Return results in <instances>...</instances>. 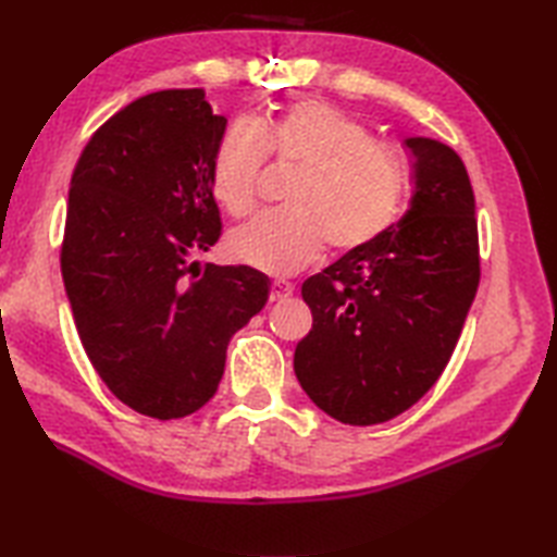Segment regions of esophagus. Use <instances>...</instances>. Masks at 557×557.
Segmentation results:
<instances>
[{
    "label": "esophagus",
    "mask_w": 557,
    "mask_h": 557,
    "mask_svg": "<svg viewBox=\"0 0 557 557\" xmlns=\"http://www.w3.org/2000/svg\"><path fill=\"white\" fill-rule=\"evenodd\" d=\"M294 294V287L285 280H275L270 285V301H285Z\"/></svg>",
    "instance_id": "esophagus-1"
}]
</instances>
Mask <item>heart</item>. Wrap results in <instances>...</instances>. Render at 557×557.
<instances>
[{
	"instance_id": "heart-1",
	"label": "heart",
	"mask_w": 557,
	"mask_h": 557,
	"mask_svg": "<svg viewBox=\"0 0 557 557\" xmlns=\"http://www.w3.org/2000/svg\"><path fill=\"white\" fill-rule=\"evenodd\" d=\"M299 170L285 208L236 230L227 251L268 275H294L321 258L361 251L393 224L405 170L397 152L369 128L325 102H297L263 122H236L222 134L210 164V188L234 220L258 206L265 158Z\"/></svg>"
}]
</instances>
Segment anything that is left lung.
<instances>
[{"instance_id":"1","label":"left lung","mask_w":557,"mask_h":557,"mask_svg":"<svg viewBox=\"0 0 557 557\" xmlns=\"http://www.w3.org/2000/svg\"><path fill=\"white\" fill-rule=\"evenodd\" d=\"M407 148L405 218L301 285L313 327L294 351V373L318 409L349 425L395 419L429 393L481 277L465 162L433 138H407Z\"/></svg>"}]
</instances>
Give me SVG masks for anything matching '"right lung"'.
Returning <instances> with one entry per match:
<instances>
[{
    "instance_id": "1",
    "label": "right lung",
    "mask_w": 557,
    "mask_h": 557,
    "mask_svg": "<svg viewBox=\"0 0 557 557\" xmlns=\"http://www.w3.org/2000/svg\"><path fill=\"white\" fill-rule=\"evenodd\" d=\"M227 120L206 90H158L104 122L69 188L62 277L81 345L126 407L160 421L215 395L227 345L263 309L248 265L200 270L222 234L210 164Z\"/></svg>"
}]
</instances>
